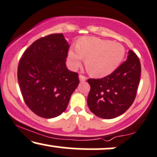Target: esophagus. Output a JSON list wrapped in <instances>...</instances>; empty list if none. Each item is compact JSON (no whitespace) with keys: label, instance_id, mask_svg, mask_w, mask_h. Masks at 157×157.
Returning a JSON list of instances; mask_svg holds the SVG:
<instances>
[{"label":"esophagus","instance_id":"esophagus-1","mask_svg":"<svg viewBox=\"0 0 157 157\" xmlns=\"http://www.w3.org/2000/svg\"><path fill=\"white\" fill-rule=\"evenodd\" d=\"M79 79H80V82H85V81L86 80V77L82 76V75H80V76H79Z\"/></svg>","mask_w":157,"mask_h":157}]
</instances>
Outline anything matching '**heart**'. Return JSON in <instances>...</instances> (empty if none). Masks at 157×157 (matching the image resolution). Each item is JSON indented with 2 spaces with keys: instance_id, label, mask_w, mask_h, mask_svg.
Segmentation results:
<instances>
[{
  "instance_id": "1",
  "label": "heart",
  "mask_w": 157,
  "mask_h": 157,
  "mask_svg": "<svg viewBox=\"0 0 157 157\" xmlns=\"http://www.w3.org/2000/svg\"><path fill=\"white\" fill-rule=\"evenodd\" d=\"M125 48L119 43L94 37H84L77 44V48L68 50L70 66L76 68L86 58V67L93 76L102 77L109 75L121 64Z\"/></svg>"
}]
</instances>
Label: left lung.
Returning <instances> with one entry per match:
<instances>
[{"label":"left lung","mask_w":157,"mask_h":157,"mask_svg":"<svg viewBox=\"0 0 157 157\" xmlns=\"http://www.w3.org/2000/svg\"><path fill=\"white\" fill-rule=\"evenodd\" d=\"M140 74V60L129 50L127 60L111 75L102 79H89L90 111L102 119H113L125 113L136 97Z\"/></svg>","instance_id":"obj_1"}]
</instances>
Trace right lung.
I'll return each mask as SVG.
<instances>
[{
	"instance_id": "add662e5",
	"label": "right lung",
	"mask_w": 157,
	"mask_h": 157,
	"mask_svg": "<svg viewBox=\"0 0 157 157\" xmlns=\"http://www.w3.org/2000/svg\"><path fill=\"white\" fill-rule=\"evenodd\" d=\"M68 48L63 34H52L35 41L20 60L17 78L23 100L37 116L60 115L79 85L78 74L66 67Z\"/></svg>"
}]
</instances>
